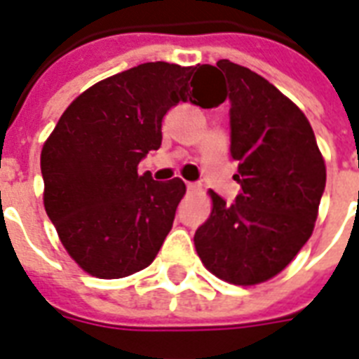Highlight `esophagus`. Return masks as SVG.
Segmentation results:
<instances>
[{"instance_id":"obj_1","label":"esophagus","mask_w":359,"mask_h":359,"mask_svg":"<svg viewBox=\"0 0 359 359\" xmlns=\"http://www.w3.org/2000/svg\"><path fill=\"white\" fill-rule=\"evenodd\" d=\"M186 190H188V191H198L199 184H196V182H186Z\"/></svg>"}]
</instances>
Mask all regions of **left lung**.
<instances>
[{"label": "left lung", "instance_id": "1", "mask_svg": "<svg viewBox=\"0 0 359 359\" xmlns=\"http://www.w3.org/2000/svg\"><path fill=\"white\" fill-rule=\"evenodd\" d=\"M229 86V152L239 161L233 203L210 191L212 212L194 235L207 269L237 286L264 283L313 233L325 165L299 107L248 67L220 60Z\"/></svg>", "mask_w": 359, "mask_h": 359}]
</instances>
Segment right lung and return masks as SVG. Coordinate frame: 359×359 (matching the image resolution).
<instances>
[{
	"mask_svg": "<svg viewBox=\"0 0 359 359\" xmlns=\"http://www.w3.org/2000/svg\"><path fill=\"white\" fill-rule=\"evenodd\" d=\"M212 65L149 62L82 92L41 152L46 215L82 269L122 278L152 264L184 196L180 179L158 182L137 165L161 144V120L179 101L212 109Z\"/></svg>",
	"mask_w": 359,
	"mask_h": 359,
	"instance_id": "add662e5",
	"label": "right lung"
}]
</instances>
